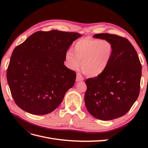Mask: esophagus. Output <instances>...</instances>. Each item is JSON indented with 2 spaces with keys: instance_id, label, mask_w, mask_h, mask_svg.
<instances>
[{
  "instance_id": "esophagus-1",
  "label": "esophagus",
  "mask_w": 148,
  "mask_h": 148,
  "mask_svg": "<svg viewBox=\"0 0 148 148\" xmlns=\"http://www.w3.org/2000/svg\"><path fill=\"white\" fill-rule=\"evenodd\" d=\"M82 78H83L82 75L81 74H80V73H78L77 75V81H80V80L82 79Z\"/></svg>"
}]
</instances>
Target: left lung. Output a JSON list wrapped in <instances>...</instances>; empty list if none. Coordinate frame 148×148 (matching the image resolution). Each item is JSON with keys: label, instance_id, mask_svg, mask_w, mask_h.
<instances>
[{"label": "left lung", "instance_id": "8db88e82", "mask_svg": "<svg viewBox=\"0 0 148 148\" xmlns=\"http://www.w3.org/2000/svg\"><path fill=\"white\" fill-rule=\"evenodd\" d=\"M81 36L55 29L39 31L14 49L7 78L13 99L20 109L46 115L59 107L77 76L64 65L66 53Z\"/></svg>", "mask_w": 148, "mask_h": 148}]
</instances>
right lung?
Here are the masks:
<instances>
[{"instance_id":"obj_1","label":"right lung","mask_w":148,"mask_h":148,"mask_svg":"<svg viewBox=\"0 0 148 148\" xmlns=\"http://www.w3.org/2000/svg\"><path fill=\"white\" fill-rule=\"evenodd\" d=\"M93 37L110 43L112 52L102 73L85 82V105L94 117L111 120L126 114L137 99L141 65L135 48L127 39L108 33L97 34Z\"/></svg>"}]
</instances>
